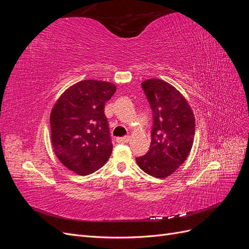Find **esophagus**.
<instances>
[{
	"instance_id": "esophagus-1",
	"label": "esophagus",
	"mask_w": 249,
	"mask_h": 249,
	"mask_svg": "<svg viewBox=\"0 0 249 249\" xmlns=\"http://www.w3.org/2000/svg\"><path fill=\"white\" fill-rule=\"evenodd\" d=\"M118 143H127L130 141V136H124V137H119L116 139Z\"/></svg>"
}]
</instances>
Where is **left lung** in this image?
Listing matches in <instances>:
<instances>
[{"instance_id": "left-lung-1", "label": "left lung", "mask_w": 249, "mask_h": 249, "mask_svg": "<svg viewBox=\"0 0 249 249\" xmlns=\"http://www.w3.org/2000/svg\"><path fill=\"white\" fill-rule=\"evenodd\" d=\"M153 112L149 150L136 158L147 175L163 178L170 176L189 155L195 135V118L185 97L169 83L149 79L141 83Z\"/></svg>"}]
</instances>
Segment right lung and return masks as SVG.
Wrapping results in <instances>:
<instances>
[{
  "instance_id": "1",
  "label": "right lung",
  "mask_w": 249,
  "mask_h": 249,
  "mask_svg": "<svg viewBox=\"0 0 249 249\" xmlns=\"http://www.w3.org/2000/svg\"><path fill=\"white\" fill-rule=\"evenodd\" d=\"M116 87L108 82L85 80L63 92L51 112V139L65 167L87 176L100 169L112 153L105 104Z\"/></svg>"
}]
</instances>
